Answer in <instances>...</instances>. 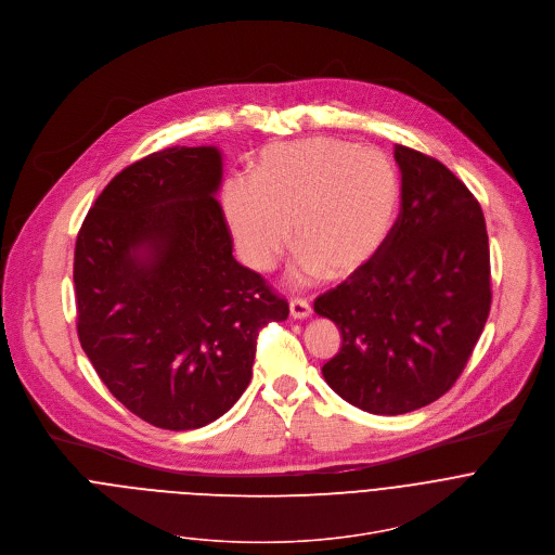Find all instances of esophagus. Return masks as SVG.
<instances>
[{"instance_id": "1", "label": "esophagus", "mask_w": 555, "mask_h": 555, "mask_svg": "<svg viewBox=\"0 0 555 555\" xmlns=\"http://www.w3.org/2000/svg\"><path fill=\"white\" fill-rule=\"evenodd\" d=\"M289 313H292L294 320H305V318L311 315V305L305 298H292Z\"/></svg>"}]
</instances>
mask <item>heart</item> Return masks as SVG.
<instances>
[{"label": "heart", "instance_id": "heart-1", "mask_svg": "<svg viewBox=\"0 0 555 555\" xmlns=\"http://www.w3.org/2000/svg\"><path fill=\"white\" fill-rule=\"evenodd\" d=\"M220 203L240 257L253 270H270L294 229L305 276L346 279L387 244L398 216V179L383 153L313 135L261 149L253 179H229Z\"/></svg>", "mask_w": 555, "mask_h": 555}]
</instances>
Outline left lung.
Segmentation results:
<instances>
[{"instance_id":"obj_1","label":"left lung","mask_w":555,"mask_h":555,"mask_svg":"<svg viewBox=\"0 0 555 555\" xmlns=\"http://www.w3.org/2000/svg\"><path fill=\"white\" fill-rule=\"evenodd\" d=\"M400 214L383 250L313 309L341 333L328 387L374 415L428 406L463 374L491 311L485 214L439 159L396 144Z\"/></svg>"}]
</instances>
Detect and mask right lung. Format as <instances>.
<instances>
[{
  "label": "right lung",
  "instance_id": "obj_1",
  "mask_svg": "<svg viewBox=\"0 0 555 555\" xmlns=\"http://www.w3.org/2000/svg\"><path fill=\"white\" fill-rule=\"evenodd\" d=\"M216 146L120 170L75 242L79 344L109 393L164 430L222 417L253 378L257 335L287 300L233 257Z\"/></svg>",
  "mask_w": 555,
  "mask_h": 555
}]
</instances>
